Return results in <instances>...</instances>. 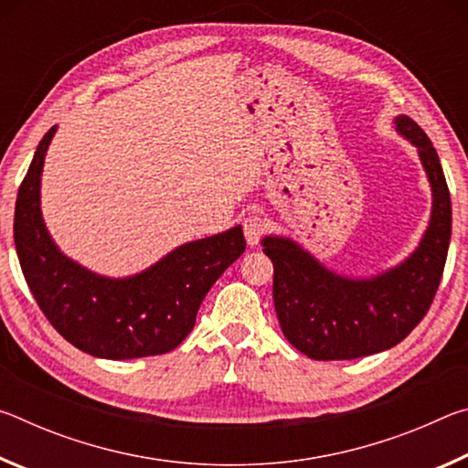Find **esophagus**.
<instances>
[{
    "instance_id": "1",
    "label": "esophagus",
    "mask_w": 468,
    "mask_h": 468,
    "mask_svg": "<svg viewBox=\"0 0 468 468\" xmlns=\"http://www.w3.org/2000/svg\"><path fill=\"white\" fill-rule=\"evenodd\" d=\"M266 231V223L258 215H250L248 218L243 220V235H245V241H248L251 248L253 245H258L260 239H262V235Z\"/></svg>"
}]
</instances>
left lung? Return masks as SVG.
<instances>
[{
  "label": "left lung",
  "instance_id": "obj_1",
  "mask_svg": "<svg viewBox=\"0 0 468 468\" xmlns=\"http://www.w3.org/2000/svg\"><path fill=\"white\" fill-rule=\"evenodd\" d=\"M394 130L417 148L431 187V212L417 248L388 271L348 276L332 271L299 241L266 235L274 264V310L284 338L310 359H357L399 345L430 310L452 235V204L440 156L407 115Z\"/></svg>",
  "mask_w": 468,
  "mask_h": 468
}]
</instances>
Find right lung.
I'll return each instance as SVG.
<instances>
[{
    "instance_id": "right-lung-1",
    "label": "right lung",
    "mask_w": 468,
    "mask_h": 468,
    "mask_svg": "<svg viewBox=\"0 0 468 468\" xmlns=\"http://www.w3.org/2000/svg\"><path fill=\"white\" fill-rule=\"evenodd\" d=\"M58 125L38 142L18 189L14 243L38 307L59 335L101 359L163 355L181 345L212 284L245 251L241 225L187 241L130 276L78 264L53 241L41 210L45 156Z\"/></svg>"
}]
</instances>
